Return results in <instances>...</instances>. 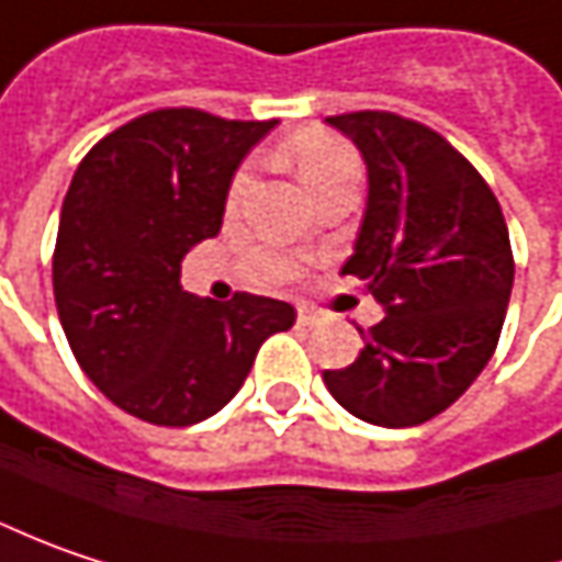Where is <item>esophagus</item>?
<instances>
[{"label":"esophagus","instance_id":"esophagus-1","mask_svg":"<svg viewBox=\"0 0 562 562\" xmlns=\"http://www.w3.org/2000/svg\"><path fill=\"white\" fill-rule=\"evenodd\" d=\"M296 325H303V328L316 325V313H313L310 306H300V310H296Z\"/></svg>","mask_w":562,"mask_h":562}]
</instances>
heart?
<instances>
[{"instance_id": "obj_1", "label": "heart", "mask_w": 562, "mask_h": 562, "mask_svg": "<svg viewBox=\"0 0 562 562\" xmlns=\"http://www.w3.org/2000/svg\"><path fill=\"white\" fill-rule=\"evenodd\" d=\"M288 155L294 160L296 173H300V180H303L306 189H316V186L328 183V180H335V177L353 173L351 148H348L341 138L328 135V132H300L296 138H291ZM249 189H252V173L243 170V173H237V180L231 183L227 209L237 211L239 205L246 202ZM256 271H259L262 278H288V274H291V268L284 266V262L268 259V256H259V259H256Z\"/></svg>"}]
</instances>
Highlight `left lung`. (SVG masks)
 <instances>
[{
    "label": "left lung",
    "mask_w": 562,
    "mask_h": 562,
    "mask_svg": "<svg viewBox=\"0 0 562 562\" xmlns=\"http://www.w3.org/2000/svg\"><path fill=\"white\" fill-rule=\"evenodd\" d=\"M367 164V209L341 274H357L385 319L331 398L376 427H417L462 398L496 351L513 294L499 202L442 135L395 113L328 116Z\"/></svg>",
    "instance_id": "1"
}]
</instances>
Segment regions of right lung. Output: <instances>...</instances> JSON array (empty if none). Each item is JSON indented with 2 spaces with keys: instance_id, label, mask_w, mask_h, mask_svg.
<instances>
[{
  "instance_id": "right-lung-1",
  "label": "right lung",
  "mask_w": 562,
  "mask_h": 562,
  "mask_svg": "<svg viewBox=\"0 0 562 562\" xmlns=\"http://www.w3.org/2000/svg\"><path fill=\"white\" fill-rule=\"evenodd\" d=\"M278 120L155 110L110 132L71 177L53 294L85 376L126 414L189 427L239 392L268 335L296 313L271 296L183 291L186 252L214 237L234 173Z\"/></svg>"
}]
</instances>
